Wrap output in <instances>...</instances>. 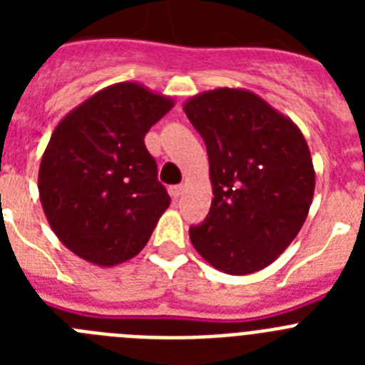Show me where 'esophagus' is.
<instances>
[{"instance_id": "obj_1", "label": "esophagus", "mask_w": 365, "mask_h": 365, "mask_svg": "<svg viewBox=\"0 0 365 365\" xmlns=\"http://www.w3.org/2000/svg\"><path fill=\"white\" fill-rule=\"evenodd\" d=\"M180 193H182V186L177 185V186H170V195H172L173 199L180 197Z\"/></svg>"}]
</instances>
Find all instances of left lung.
I'll return each instance as SVG.
<instances>
[{"label":"left lung","instance_id":"obj_1","mask_svg":"<svg viewBox=\"0 0 365 365\" xmlns=\"http://www.w3.org/2000/svg\"><path fill=\"white\" fill-rule=\"evenodd\" d=\"M208 151L214 199L193 248L214 269L247 276L265 269L307 219L316 173L291 118L256 93L217 87L182 104Z\"/></svg>","mask_w":365,"mask_h":365}]
</instances>
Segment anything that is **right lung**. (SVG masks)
Segmentation results:
<instances>
[{
    "label": "right lung",
    "mask_w": 365,
    "mask_h": 365,
    "mask_svg": "<svg viewBox=\"0 0 365 365\" xmlns=\"http://www.w3.org/2000/svg\"><path fill=\"white\" fill-rule=\"evenodd\" d=\"M175 106L138 82L104 87L54 128L38 172L41 208L56 237L98 267L137 256L170 206L144 146Z\"/></svg>",
    "instance_id": "obj_1"
}]
</instances>
